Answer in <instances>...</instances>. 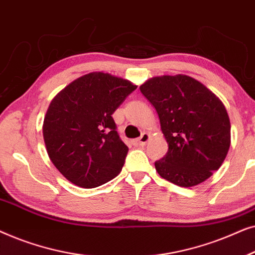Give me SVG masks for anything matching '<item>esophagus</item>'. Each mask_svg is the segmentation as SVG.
<instances>
[{"mask_svg": "<svg viewBox=\"0 0 255 255\" xmlns=\"http://www.w3.org/2000/svg\"><path fill=\"white\" fill-rule=\"evenodd\" d=\"M149 140V133H147V132H144L140 137H139L137 140L133 141L134 145H138V146H144L146 145V142H147Z\"/></svg>", "mask_w": 255, "mask_h": 255, "instance_id": "esophagus-1", "label": "esophagus"}]
</instances>
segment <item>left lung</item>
<instances>
[{"label": "left lung", "instance_id": "left-lung-1", "mask_svg": "<svg viewBox=\"0 0 255 255\" xmlns=\"http://www.w3.org/2000/svg\"><path fill=\"white\" fill-rule=\"evenodd\" d=\"M140 92L158 113L168 151L154 162L159 175L180 187L203 182L222 166L231 125L222 101L187 75L149 79Z\"/></svg>", "mask_w": 255, "mask_h": 255}]
</instances>
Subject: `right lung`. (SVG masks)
I'll return each instance as SVG.
<instances>
[{
	"instance_id": "obj_1",
	"label": "right lung",
	"mask_w": 255,
	"mask_h": 255,
	"mask_svg": "<svg viewBox=\"0 0 255 255\" xmlns=\"http://www.w3.org/2000/svg\"><path fill=\"white\" fill-rule=\"evenodd\" d=\"M135 89L128 80L96 72L73 81L52 101L44 141L51 161L72 183L95 188L121 173L128 148L111 115Z\"/></svg>"
}]
</instances>
